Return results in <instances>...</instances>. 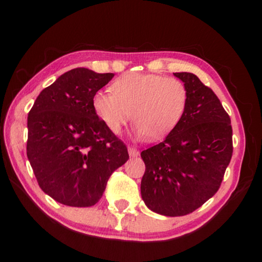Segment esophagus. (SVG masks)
I'll list each match as a JSON object with an SVG mask.
<instances>
[{"label": "esophagus", "mask_w": 262, "mask_h": 262, "mask_svg": "<svg viewBox=\"0 0 262 262\" xmlns=\"http://www.w3.org/2000/svg\"><path fill=\"white\" fill-rule=\"evenodd\" d=\"M127 150H128V154H130V156H138L139 155V151L137 149L135 148V146H131V145H128V148H127Z\"/></svg>", "instance_id": "esophagus-1"}]
</instances>
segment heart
<instances>
[{
	"instance_id": "b5f03b06",
	"label": "heart",
	"mask_w": 262,
	"mask_h": 262,
	"mask_svg": "<svg viewBox=\"0 0 262 262\" xmlns=\"http://www.w3.org/2000/svg\"><path fill=\"white\" fill-rule=\"evenodd\" d=\"M111 92L93 95L92 106L99 119L119 135L132 117L136 135L150 141L163 138L177 126L188 101L184 82L156 74H125L112 82Z\"/></svg>"
}]
</instances>
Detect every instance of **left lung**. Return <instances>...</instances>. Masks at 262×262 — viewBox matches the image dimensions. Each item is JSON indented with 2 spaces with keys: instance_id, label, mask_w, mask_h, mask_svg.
<instances>
[{
  "instance_id": "left-lung-1",
  "label": "left lung",
  "mask_w": 262,
  "mask_h": 262,
  "mask_svg": "<svg viewBox=\"0 0 262 262\" xmlns=\"http://www.w3.org/2000/svg\"><path fill=\"white\" fill-rule=\"evenodd\" d=\"M188 92L180 121L159 144L143 150L142 198L154 212L192 213L216 194L232 156L230 117L220 99L191 73H175Z\"/></svg>"
}]
</instances>
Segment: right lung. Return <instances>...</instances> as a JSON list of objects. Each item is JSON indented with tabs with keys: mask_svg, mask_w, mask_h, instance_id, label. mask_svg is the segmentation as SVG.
<instances>
[{
	"mask_svg": "<svg viewBox=\"0 0 262 262\" xmlns=\"http://www.w3.org/2000/svg\"><path fill=\"white\" fill-rule=\"evenodd\" d=\"M114 74L76 68L42 89L27 118V157L38 185L68 206L95 205L107 181L126 162V145L92 106Z\"/></svg>",
	"mask_w": 262,
	"mask_h": 262,
	"instance_id": "add662e5",
	"label": "right lung"
}]
</instances>
